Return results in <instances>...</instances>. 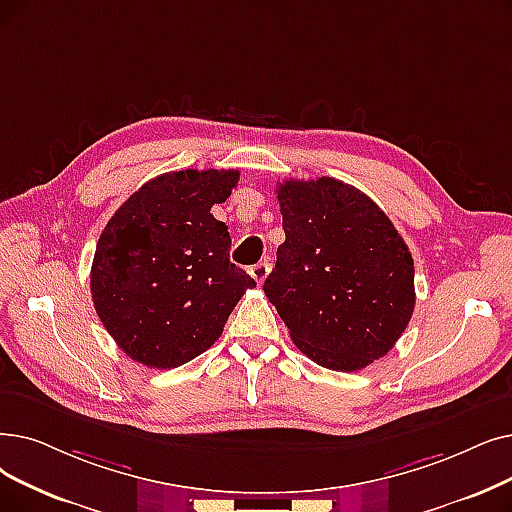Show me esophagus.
Masks as SVG:
<instances>
[{
	"label": "esophagus",
	"instance_id": "34e87169",
	"mask_svg": "<svg viewBox=\"0 0 512 512\" xmlns=\"http://www.w3.org/2000/svg\"><path fill=\"white\" fill-rule=\"evenodd\" d=\"M268 274H270V263H268V261H259V263H255L253 268H251V276H253L255 282H259V284H263V280L268 278Z\"/></svg>",
	"mask_w": 512,
	"mask_h": 512
}]
</instances>
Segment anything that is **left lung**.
<instances>
[{
    "label": "left lung",
    "mask_w": 512,
    "mask_h": 512,
    "mask_svg": "<svg viewBox=\"0 0 512 512\" xmlns=\"http://www.w3.org/2000/svg\"><path fill=\"white\" fill-rule=\"evenodd\" d=\"M282 230L265 297L324 368L362 370L397 343L416 295L404 238L372 198L335 177L278 186Z\"/></svg>",
    "instance_id": "1"
}]
</instances>
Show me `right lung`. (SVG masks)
<instances>
[{
	"label": "right lung",
	"mask_w": 512,
	"mask_h": 512,
	"mask_svg": "<svg viewBox=\"0 0 512 512\" xmlns=\"http://www.w3.org/2000/svg\"><path fill=\"white\" fill-rule=\"evenodd\" d=\"M240 173L169 171L108 219L92 263L96 314L117 345L148 368H177L207 351L255 280L230 263V232L211 207Z\"/></svg>",
	"instance_id": "1"
}]
</instances>
